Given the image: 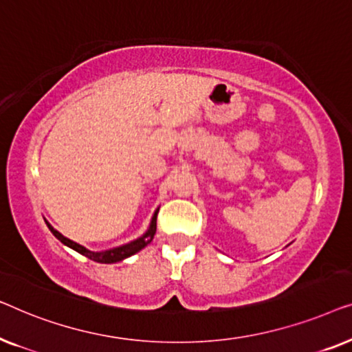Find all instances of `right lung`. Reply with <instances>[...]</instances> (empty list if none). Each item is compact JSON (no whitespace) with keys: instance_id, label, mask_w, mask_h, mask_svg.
<instances>
[{"instance_id":"add662e5","label":"right lung","mask_w":352,"mask_h":352,"mask_svg":"<svg viewBox=\"0 0 352 352\" xmlns=\"http://www.w3.org/2000/svg\"><path fill=\"white\" fill-rule=\"evenodd\" d=\"M157 212H160V210H156V212H155V215H153V220H151L150 230H148V232H146L145 236L138 237L137 241L131 242V244H126V245L116 247V249L105 250V252H91V250H87L86 247H82V245L76 244V242H73V241H70V239H67L65 236H62L60 232L54 230V228H52L51 225H47V226H49V230H51L52 234L56 236L57 239L62 242V244H65V245L70 247V249L79 252V254L84 255V256H87V258H91V260H94V261H98V263H116V261L124 260V258H127V256H131V255H133V254H137L138 250H142L143 247H145V245L148 244V242H150L146 241V236H150L151 241L153 239V236L156 234V219H157Z\"/></svg>"}]
</instances>
